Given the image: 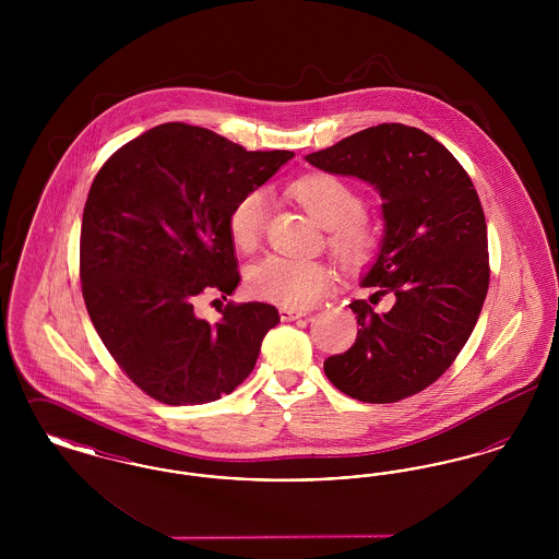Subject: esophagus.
Instances as JSON below:
<instances>
[{"instance_id":"34e87169","label":"esophagus","mask_w":559,"mask_h":559,"mask_svg":"<svg viewBox=\"0 0 559 559\" xmlns=\"http://www.w3.org/2000/svg\"><path fill=\"white\" fill-rule=\"evenodd\" d=\"M278 314H281V320H283V322H292V320L306 317V310H289V308H281V310H278Z\"/></svg>"}]
</instances>
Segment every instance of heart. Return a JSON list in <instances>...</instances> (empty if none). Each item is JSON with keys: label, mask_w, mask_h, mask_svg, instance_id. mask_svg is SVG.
<instances>
[{"label": "heart", "mask_w": 559, "mask_h": 559, "mask_svg": "<svg viewBox=\"0 0 559 559\" xmlns=\"http://www.w3.org/2000/svg\"><path fill=\"white\" fill-rule=\"evenodd\" d=\"M293 199L326 228L324 242L344 266L369 264L379 253L381 233L365 215L360 192L331 174H312L289 188ZM267 199L264 190H249L228 212L233 245L249 253L264 237ZM329 285V270L320 262L267 255L247 272V287L270 304L304 310L317 304Z\"/></svg>", "instance_id": "obj_1"}]
</instances>
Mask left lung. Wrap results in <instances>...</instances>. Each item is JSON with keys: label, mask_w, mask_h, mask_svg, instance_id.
I'll return each instance as SVG.
<instances>
[{"label": "left lung", "mask_w": 559, "mask_h": 559, "mask_svg": "<svg viewBox=\"0 0 559 559\" xmlns=\"http://www.w3.org/2000/svg\"><path fill=\"white\" fill-rule=\"evenodd\" d=\"M329 174L379 190L385 237L354 299V346L324 360V374L349 399L390 404L426 390L454 362L478 322L488 281V235L478 192L436 138L381 123L308 155ZM392 292L388 313L371 306Z\"/></svg>", "instance_id": "left-lung-1"}]
</instances>
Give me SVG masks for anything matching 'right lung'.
<instances>
[{
    "mask_svg": "<svg viewBox=\"0 0 559 559\" xmlns=\"http://www.w3.org/2000/svg\"><path fill=\"white\" fill-rule=\"evenodd\" d=\"M292 157L163 123L96 174L81 222V293L108 354L146 396L203 404L253 371L278 310L228 301L210 322L194 306L205 293L226 299L237 289L228 212Z\"/></svg>",
    "mask_w": 559,
    "mask_h": 559,
    "instance_id": "right-lung-1",
    "label": "right lung"
}]
</instances>
